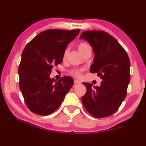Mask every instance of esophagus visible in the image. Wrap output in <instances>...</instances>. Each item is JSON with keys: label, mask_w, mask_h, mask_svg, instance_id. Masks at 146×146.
I'll return each instance as SVG.
<instances>
[{"label": "esophagus", "mask_w": 146, "mask_h": 146, "mask_svg": "<svg viewBox=\"0 0 146 146\" xmlns=\"http://www.w3.org/2000/svg\"><path fill=\"white\" fill-rule=\"evenodd\" d=\"M74 83H75V84H81V82L79 80H75Z\"/></svg>", "instance_id": "34e87169"}]
</instances>
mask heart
<instances>
[{"label": "heart", "mask_w": 146, "mask_h": 146, "mask_svg": "<svg viewBox=\"0 0 146 146\" xmlns=\"http://www.w3.org/2000/svg\"><path fill=\"white\" fill-rule=\"evenodd\" d=\"M88 46V45L85 44V43H82V44L80 45V46H79V50H82V49L84 48L85 47ZM67 50H66L65 52H64V56L65 57L66 56V54H67ZM84 71V68H76V69H74L72 71V74L74 75L75 76L78 77V78H80L81 77V75H82V72Z\"/></svg>", "instance_id": "heart-1"}]
</instances>
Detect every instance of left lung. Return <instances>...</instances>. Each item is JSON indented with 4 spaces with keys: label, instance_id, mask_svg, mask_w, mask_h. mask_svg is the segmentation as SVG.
<instances>
[{
    "label": "left lung",
    "instance_id": "left-lung-1",
    "mask_svg": "<svg viewBox=\"0 0 146 146\" xmlns=\"http://www.w3.org/2000/svg\"><path fill=\"white\" fill-rule=\"evenodd\" d=\"M80 38L92 46L94 57L90 71L103 80L100 86L92 87V84L84 82L87 91L82 102L93 116H110L117 111L126 96L130 82L129 58L118 41L104 31H85Z\"/></svg>",
    "mask_w": 146,
    "mask_h": 146
}]
</instances>
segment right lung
Instances as JSON below:
<instances>
[{
    "instance_id": "obj_1",
    "label": "right lung",
    "mask_w": 146,
    "mask_h": 146,
    "mask_svg": "<svg viewBox=\"0 0 146 146\" xmlns=\"http://www.w3.org/2000/svg\"><path fill=\"white\" fill-rule=\"evenodd\" d=\"M79 33L80 30H47L24 48L18 68L20 88L33 113L41 115L53 113L73 86L74 81L71 77L56 82L50 75L54 66L62 62L66 47Z\"/></svg>"
}]
</instances>
